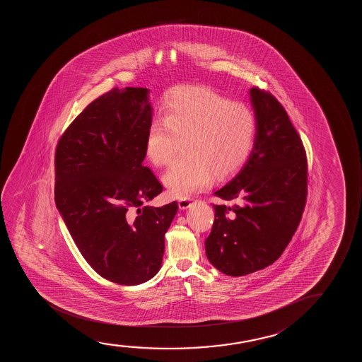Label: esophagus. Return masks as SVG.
Segmentation results:
<instances>
[{"label":"esophagus","mask_w":362,"mask_h":362,"mask_svg":"<svg viewBox=\"0 0 362 362\" xmlns=\"http://www.w3.org/2000/svg\"><path fill=\"white\" fill-rule=\"evenodd\" d=\"M192 204H193V199L190 198L180 199L178 202L179 208L180 209H188Z\"/></svg>","instance_id":"34e87169"}]
</instances>
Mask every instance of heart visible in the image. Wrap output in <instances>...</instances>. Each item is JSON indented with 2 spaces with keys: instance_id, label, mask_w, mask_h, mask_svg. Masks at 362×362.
Here are the masks:
<instances>
[{
  "instance_id": "b5f03b06",
  "label": "heart",
  "mask_w": 362,
  "mask_h": 362,
  "mask_svg": "<svg viewBox=\"0 0 362 362\" xmlns=\"http://www.w3.org/2000/svg\"><path fill=\"white\" fill-rule=\"evenodd\" d=\"M162 119L149 124L144 153L154 165L173 158L184 139L185 158L174 162L163 183L174 198H189L211 183L214 175L226 178L247 162L252 152L257 117L248 105L203 86L172 90L162 105Z\"/></svg>"
}]
</instances>
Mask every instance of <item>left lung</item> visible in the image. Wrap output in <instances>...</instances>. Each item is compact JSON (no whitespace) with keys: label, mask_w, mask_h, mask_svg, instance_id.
I'll return each mask as SVG.
<instances>
[{"label":"left lung","mask_w":362,"mask_h":362,"mask_svg":"<svg viewBox=\"0 0 362 362\" xmlns=\"http://www.w3.org/2000/svg\"><path fill=\"white\" fill-rule=\"evenodd\" d=\"M257 134L247 162L215 195L233 205H214L205 252L220 272L246 276L281 257L307 203L308 162L300 136L271 93L252 88Z\"/></svg>","instance_id":"1"}]
</instances>
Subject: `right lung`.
Returning <instances> with one entry per match:
<instances>
[{"label":"right lung","mask_w":362,"mask_h":362,"mask_svg":"<svg viewBox=\"0 0 362 362\" xmlns=\"http://www.w3.org/2000/svg\"><path fill=\"white\" fill-rule=\"evenodd\" d=\"M148 91L115 88L101 95L76 116L55 149L57 208L86 262L122 286L158 273L164 235L178 211L177 202L140 208L163 190L144 165L152 122ZM134 208L138 216L131 218Z\"/></svg>","instance_id":"1"}]
</instances>
